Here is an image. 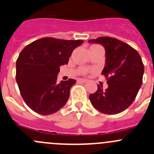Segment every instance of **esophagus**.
I'll use <instances>...</instances> for the list:
<instances>
[{
  "instance_id": "34e87169",
  "label": "esophagus",
  "mask_w": 154,
  "mask_h": 154,
  "mask_svg": "<svg viewBox=\"0 0 154 154\" xmlns=\"http://www.w3.org/2000/svg\"><path fill=\"white\" fill-rule=\"evenodd\" d=\"M79 81L80 82V83H86V82L88 81L87 80H86V79H83V78H80V79H79Z\"/></svg>"
}]
</instances>
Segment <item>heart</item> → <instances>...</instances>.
Returning a JSON list of instances; mask_svg holds the SVG:
<instances>
[{
    "label": "heart",
    "instance_id": "b5f03b06",
    "mask_svg": "<svg viewBox=\"0 0 154 154\" xmlns=\"http://www.w3.org/2000/svg\"><path fill=\"white\" fill-rule=\"evenodd\" d=\"M98 48H101V47H100L99 46H96V45H93L90 47V49H98ZM80 72H81L82 74H86V73L87 72V70L84 68H80Z\"/></svg>",
    "mask_w": 154,
    "mask_h": 154
}]
</instances>
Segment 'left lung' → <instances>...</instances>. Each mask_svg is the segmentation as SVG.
I'll return each instance as SVG.
<instances>
[{"label":"left lung","instance_id":"left-lung-1","mask_svg":"<svg viewBox=\"0 0 154 154\" xmlns=\"http://www.w3.org/2000/svg\"><path fill=\"white\" fill-rule=\"evenodd\" d=\"M105 49V66L101 74L107 78L108 87L89 95L96 110L105 114H117L132 104L142 84L144 64L139 53L132 47L116 38L100 37L89 40Z\"/></svg>","mask_w":154,"mask_h":154}]
</instances>
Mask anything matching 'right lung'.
Masks as SVG:
<instances>
[{"mask_svg":"<svg viewBox=\"0 0 154 154\" xmlns=\"http://www.w3.org/2000/svg\"><path fill=\"white\" fill-rule=\"evenodd\" d=\"M82 40L44 37L27 45L16 61V79L22 98L32 110L50 115L68 101L74 79L56 83L61 65H67Z\"/></svg>","mask_w":154,"mask_h":154,"instance_id":"add662e5","label":"right lung"}]
</instances>
